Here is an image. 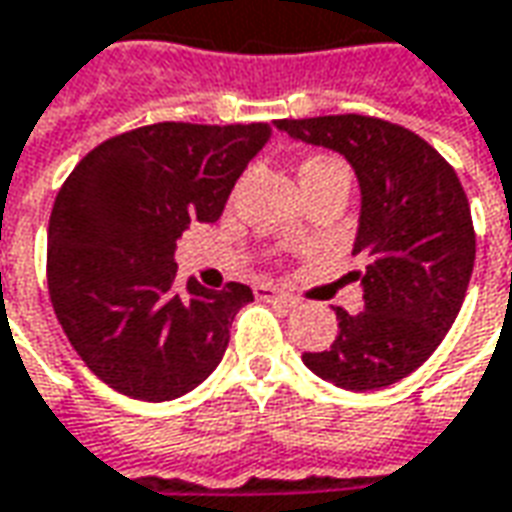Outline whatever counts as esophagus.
Instances as JSON below:
<instances>
[{
	"instance_id": "34e87169",
	"label": "esophagus",
	"mask_w": 512,
	"mask_h": 512,
	"mask_svg": "<svg viewBox=\"0 0 512 512\" xmlns=\"http://www.w3.org/2000/svg\"><path fill=\"white\" fill-rule=\"evenodd\" d=\"M255 297L257 300H280V303H286V306L294 303V297H291L289 291L277 289V286H272V283H257Z\"/></svg>"
}]
</instances>
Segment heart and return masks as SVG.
Listing matches in <instances>:
<instances>
[{"label":"heart","mask_w":512,"mask_h":512,"mask_svg":"<svg viewBox=\"0 0 512 512\" xmlns=\"http://www.w3.org/2000/svg\"><path fill=\"white\" fill-rule=\"evenodd\" d=\"M326 164H340V161H334V158H326V155H323V158L317 155V158H309V161H306V164L300 167V172H303V169H311V167H326Z\"/></svg>","instance_id":"heart-1"}]
</instances>
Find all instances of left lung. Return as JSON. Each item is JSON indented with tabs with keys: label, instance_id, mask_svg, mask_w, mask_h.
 Returning <instances> with one entry per match:
<instances>
[{
	"label": "left lung",
	"instance_id": "1",
	"mask_svg": "<svg viewBox=\"0 0 512 512\" xmlns=\"http://www.w3.org/2000/svg\"><path fill=\"white\" fill-rule=\"evenodd\" d=\"M277 130L343 155L360 184L354 280L362 311H337L328 351L306 368L345 391H379L416 371L462 309L476 260L470 203L448 161L419 135L371 115L283 118Z\"/></svg>",
	"mask_w": 512,
	"mask_h": 512
}]
</instances>
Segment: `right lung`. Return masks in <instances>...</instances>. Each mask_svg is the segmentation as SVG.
Wrapping results in <instances>:
<instances>
[{
    "label": "right lung",
    "instance_id": "obj_1",
    "mask_svg": "<svg viewBox=\"0 0 512 512\" xmlns=\"http://www.w3.org/2000/svg\"><path fill=\"white\" fill-rule=\"evenodd\" d=\"M272 138L269 124L138 127L87 152L56 195L47 226V289L84 365L124 397L164 402L209 377L243 283L175 286L189 223H215L232 186Z\"/></svg>",
    "mask_w": 512,
    "mask_h": 512
}]
</instances>
